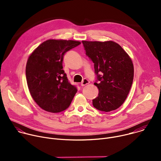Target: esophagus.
<instances>
[{
  "label": "esophagus",
  "mask_w": 161,
  "mask_h": 161,
  "mask_svg": "<svg viewBox=\"0 0 161 161\" xmlns=\"http://www.w3.org/2000/svg\"><path fill=\"white\" fill-rule=\"evenodd\" d=\"M89 83H90V81L87 79H83V80L82 81V82L81 83V86H84L88 85Z\"/></svg>",
  "instance_id": "34e87169"
}]
</instances>
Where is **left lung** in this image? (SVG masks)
<instances>
[{"instance_id": "left-lung-1", "label": "left lung", "mask_w": 161, "mask_h": 161, "mask_svg": "<svg viewBox=\"0 0 161 161\" xmlns=\"http://www.w3.org/2000/svg\"><path fill=\"white\" fill-rule=\"evenodd\" d=\"M82 43L86 55L94 64L98 96L92 100L94 108L109 112L119 108L130 90L134 66L131 58L120 46L111 41Z\"/></svg>"}]
</instances>
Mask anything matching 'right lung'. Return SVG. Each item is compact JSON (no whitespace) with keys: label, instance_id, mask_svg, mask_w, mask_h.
Here are the masks:
<instances>
[{"label":"right lung","instance_id":"obj_1","mask_svg":"<svg viewBox=\"0 0 161 161\" xmlns=\"http://www.w3.org/2000/svg\"><path fill=\"white\" fill-rule=\"evenodd\" d=\"M80 44L49 39L29 56L25 70L27 85L33 99L42 109L58 113L70 106L78 90L68 81L62 62L65 53Z\"/></svg>","mask_w":161,"mask_h":161}]
</instances>
